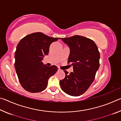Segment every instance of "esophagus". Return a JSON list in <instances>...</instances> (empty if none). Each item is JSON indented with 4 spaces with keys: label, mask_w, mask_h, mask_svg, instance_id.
Here are the masks:
<instances>
[{
    "label": "esophagus",
    "mask_w": 121,
    "mask_h": 121,
    "mask_svg": "<svg viewBox=\"0 0 121 121\" xmlns=\"http://www.w3.org/2000/svg\"><path fill=\"white\" fill-rule=\"evenodd\" d=\"M58 71H60L61 70V69H60V68H59V67H58Z\"/></svg>",
    "instance_id": "1"
}]
</instances>
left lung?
Returning <instances> with one entry per match:
<instances>
[{
  "label": "left lung",
  "mask_w": 121,
  "mask_h": 121,
  "mask_svg": "<svg viewBox=\"0 0 121 121\" xmlns=\"http://www.w3.org/2000/svg\"><path fill=\"white\" fill-rule=\"evenodd\" d=\"M61 39L70 48L68 63H71L73 70L70 73L63 70L65 76L60 81V87L69 95L79 96L95 79L99 67L100 53L95 42L85 37L75 35Z\"/></svg>",
  "instance_id": "1"
}]
</instances>
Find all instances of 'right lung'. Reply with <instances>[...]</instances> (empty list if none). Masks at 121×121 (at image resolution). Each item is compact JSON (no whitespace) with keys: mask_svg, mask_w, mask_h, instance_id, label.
<instances>
[{"mask_svg":"<svg viewBox=\"0 0 121 121\" xmlns=\"http://www.w3.org/2000/svg\"><path fill=\"white\" fill-rule=\"evenodd\" d=\"M59 39L35 32L24 37L17 44L15 68L20 83L26 91L31 93L43 91L49 78L58 70L56 65L48 67L42 60L48 55L50 45Z\"/></svg>","mask_w":121,"mask_h":121,"instance_id":"1","label":"right lung"}]
</instances>
